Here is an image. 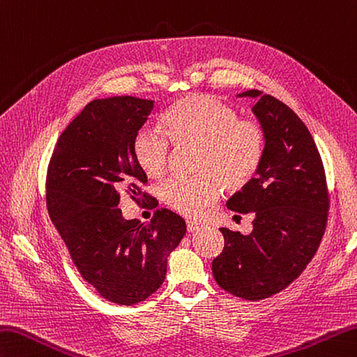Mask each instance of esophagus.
I'll use <instances>...</instances> for the list:
<instances>
[{"label": "esophagus", "mask_w": 357, "mask_h": 357, "mask_svg": "<svg viewBox=\"0 0 357 357\" xmlns=\"http://www.w3.org/2000/svg\"><path fill=\"white\" fill-rule=\"evenodd\" d=\"M201 229V225L197 221H187V230L188 232H195V230Z\"/></svg>", "instance_id": "esophagus-1"}]
</instances>
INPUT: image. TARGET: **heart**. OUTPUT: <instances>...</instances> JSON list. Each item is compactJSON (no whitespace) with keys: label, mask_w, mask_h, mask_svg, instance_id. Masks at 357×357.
Instances as JSON below:
<instances>
[{"label":"heart","mask_w":357,"mask_h":357,"mask_svg":"<svg viewBox=\"0 0 357 357\" xmlns=\"http://www.w3.org/2000/svg\"><path fill=\"white\" fill-rule=\"evenodd\" d=\"M167 135L142 128L132 139V156L149 178H160L174 145H198L197 178H172L160 185V198L174 211L198 216L218 199L220 184L238 190L255 176L264 156L266 132L254 119L208 94H195L174 103L164 116Z\"/></svg>","instance_id":"1"}]
</instances>
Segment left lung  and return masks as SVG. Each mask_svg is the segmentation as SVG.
Returning <instances> with one entry per match:
<instances>
[{
  "label": "left lung",
  "instance_id": "obj_1",
  "mask_svg": "<svg viewBox=\"0 0 357 357\" xmlns=\"http://www.w3.org/2000/svg\"><path fill=\"white\" fill-rule=\"evenodd\" d=\"M238 96L255 99L266 146L255 178L227 201L230 211L254 213L252 232L221 227L225 248L212 272L229 294L254 302L288 288L316 255L330 195L322 158L302 119L258 89Z\"/></svg>",
  "mask_w": 357,
  "mask_h": 357
}]
</instances>
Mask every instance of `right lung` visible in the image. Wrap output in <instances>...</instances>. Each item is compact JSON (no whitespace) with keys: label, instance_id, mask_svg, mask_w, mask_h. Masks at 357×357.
<instances>
[{"label":"right lung","instance_id":"obj_1","mask_svg":"<svg viewBox=\"0 0 357 357\" xmlns=\"http://www.w3.org/2000/svg\"><path fill=\"white\" fill-rule=\"evenodd\" d=\"M155 100L116 96L89 102L61 132L49 160L46 204L82 278L117 305H136L164 283L167 257L185 235V221L158 208L150 222L125 220V192L155 204L132 139L155 113Z\"/></svg>","mask_w":357,"mask_h":357}]
</instances>
